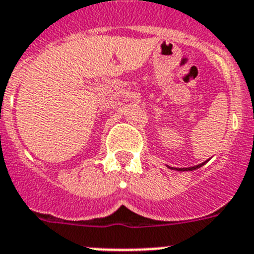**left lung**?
Segmentation results:
<instances>
[{"label":"left lung","mask_w":254,"mask_h":254,"mask_svg":"<svg viewBox=\"0 0 254 254\" xmlns=\"http://www.w3.org/2000/svg\"><path fill=\"white\" fill-rule=\"evenodd\" d=\"M208 161V160H207ZM207 161H204V162H202V164H199V165H195V166H191V167H182V169H180V167H170V169L171 170H176V171H193V170H197V169H199V167H202L203 166L204 164H207Z\"/></svg>","instance_id":"left-lung-1"}]
</instances>
